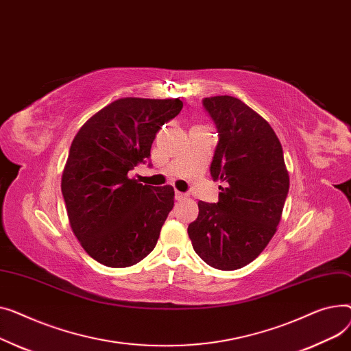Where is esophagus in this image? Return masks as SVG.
Returning a JSON list of instances; mask_svg holds the SVG:
<instances>
[{"label": "esophagus", "instance_id": "obj_1", "mask_svg": "<svg viewBox=\"0 0 351 351\" xmlns=\"http://www.w3.org/2000/svg\"><path fill=\"white\" fill-rule=\"evenodd\" d=\"M185 198H187V194H184V193H180V191H176V199L181 201V199H185Z\"/></svg>", "mask_w": 351, "mask_h": 351}]
</instances>
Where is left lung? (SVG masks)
I'll return each mask as SVG.
<instances>
[{
	"label": "left lung",
	"mask_w": 351,
	"mask_h": 351,
	"mask_svg": "<svg viewBox=\"0 0 351 351\" xmlns=\"http://www.w3.org/2000/svg\"><path fill=\"white\" fill-rule=\"evenodd\" d=\"M202 106L218 133L210 171L223 187L218 202H198L189 237L205 263L235 271L258 258L275 235L289 174L274 129L242 100L205 97Z\"/></svg>",
	"instance_id": "obj_1"
}]
</instances>
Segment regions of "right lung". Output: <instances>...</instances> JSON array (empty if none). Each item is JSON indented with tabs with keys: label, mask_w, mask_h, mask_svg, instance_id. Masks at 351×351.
<instances>
[{
	"label": "right lung",
	"mask_w": 351,
	"mask_h": 351,
	"mask_svg": "<svg viewBox=\"0 0 351 351\" xmlns=\"http://www.w3.org/2000/svg\"><path fill=\"white\" fill-rule=\"evenodd\" d=\"M181 109L180 99H117L75 136L60 189L75 237L99 263L128 267L154 250L174 190L128 174L150 158L157 132Z\"/></svg>",
	"instance_id": "add662e5"
}]
</instances>
